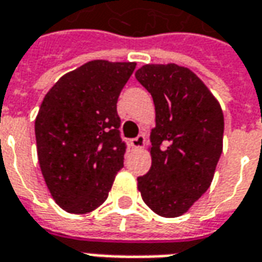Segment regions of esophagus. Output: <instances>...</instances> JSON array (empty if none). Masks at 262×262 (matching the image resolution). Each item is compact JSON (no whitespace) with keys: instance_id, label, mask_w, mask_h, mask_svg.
I'll return each instance as SVG.
<instances>
[{"instance_id":"obj_1","label":"esophagus","mask_w":262,"mask_h":262,"mask_svg":"<svg viewBox=\"0 0 262 262\" xmlns=\"http://www.w3.org/2000/svg\"><path fill=\"white\" fill-rule=\"evenodd\" d=\"M144 143H146V136L144 135H139V136L130 140V144L133 148H142L144 146Z\"/></svg>"}]
</instances>
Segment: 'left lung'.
Segmentation results:
<instances>
[{"label":"left lung","mask_w":262,"mask_h":262,"mask_svg":"<svg viewBox=\"0 0 262 262\" xmlns=\"http://www.w3.org/2000/svg\"><path fill=\"white\" fill-rule=\"evenodd\" d=\"M135 75L151 94L156 108L151 167L137 178V188L154 213L178 217L213 180L223 150V112L208 86L187 67L146 64Z\"/></svg>","instance_id":"obj_1"}]
</instances>
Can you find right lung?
Instances as JSON below:
<instances>
[{"label": "right lung", "instance_id": "add662e5", "mask_svg": "<svg viewBox=\"0 0 262 262\" xmlns=\"http://www.w3.org/2000/svg\"><path fill=\"white\" fill-rule=\"evenodd\" d=\"M136 63L92 60L70 71L43 98L35 120L39 165L66 212L101 206L123 167L116 103Z\"/></svg>", "mask_w": 262, "mask_h": 262}]
</instances>
